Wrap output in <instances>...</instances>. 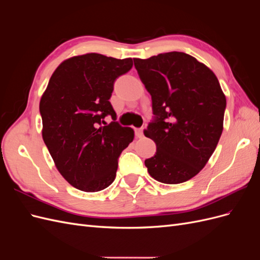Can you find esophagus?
I'll list each match as a JSON object with an SVG mask.
<instances>
[{
  "label": "esophagus",
  "instance_id": "obj_1",
  "mask_svg": "<svg viewBox=\"0 0 260 260\" xmlns=\"http://www.w3.org/2000/svg\"><path fill=\"white\" fill-rule=\"evenodd\" d=\"M136 136L138 138H142L143 137V128H138L136 129Z\"/></svg>",
  "mask_w": 260,
  "mask_h": 260
}]
</instances>
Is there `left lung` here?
Listing matches in <instances>:
<instances>
[{"label":"left lung","instance_id":"obj_1","mask_svg":"<svg viewBox=\"0 0 260 260\" xmlns=\"http://www.w3.org/2000/svg\"><path fill=\"white\" fill-rule=\"evenodd\" d=\"M133 60L155 115L144 130L157 147L145 160L148 174L161 183L185 182L205 167L216 149L225 95L212 70L188 54L169 52Z\"/></svg>","mask_w":260,"mask_h":260}]
</instances>
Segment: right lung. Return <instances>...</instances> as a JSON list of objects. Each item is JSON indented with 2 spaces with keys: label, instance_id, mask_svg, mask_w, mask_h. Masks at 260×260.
<instances>
[{
  "label": "right lung",
  "instance_id": "obj_1",
  "mask_svg": "<svg viewBox=\"0 0 260 260\" xmlns=\"http://www.w3.org/2000/svg\"><path fill=\"white\" fill-rule=\"evenodd\" d=\"M132 65V58L78 55L55 69L42 94L43 141L59 174L78 190L99 192L111 185L118 157L135 138L132 128L115 121L109 102L115 80ZM107 114L114 121L102 126Z\"/></svg>",
  "mask_w": 260,
  "mask_h": 260
}]
</instances>
